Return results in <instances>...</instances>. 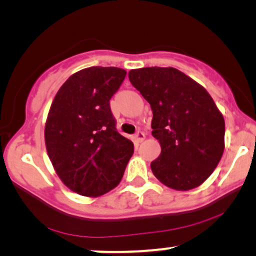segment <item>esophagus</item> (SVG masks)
Here are the masks:
<instances>
[{
    "mask_svg": "<svg viewBox=\"0 0 256 256\" xmlns=\"http://www.w3.org/2000/svg\"><path fill=\"white\" fill-rule=\"evenodd\" d=\"M135 138H136V141H138V142H142L143 140L146 138L144 132H138L135 134Z\"/></svg>",
    "mask_w": 256,
    "mask_h": 256,
    "instance_id": "esophagus-1",
    "label": "esophagus"
}]
</instances>
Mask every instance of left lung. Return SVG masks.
<instances>
[{
  "mask_svg": "<svg viewBox=\"0 0 256 256\" xmlns=\"http://www.w3.org/2000/svg\"><path fill=\"white\" fill-rule=\"evenodd\" d=\"M150 104L152 136L160 155L150 166L174 190L194 188L218 166L225 144V121L204 87L172 68H143L128 73Z\"/></svg>",
  "mask_w": 256,
  "mask_h": 256,
  "instance_id": "obj_1",
  "label": "left lung"
}]
</instances>
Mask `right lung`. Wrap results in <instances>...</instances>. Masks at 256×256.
Segmentation results:
<instances>
[{
	"mask_svg": "<svg viewBox=\"0 0 256 256\" xmlns=\"http://www.w3.org/2000/svg\"><path fill=\"white\" fill-rule=\"evenodd\" d=\"M118 68L93 66L66 80L45 124L48 155L73 192L98 197L120 183L134 144L116 130L110 100L126 78Z\"/></svg>",
	"mask_w": 256,
	"mask_h": 256,
	"instance_id": "right-lung-1",
	"label": "right lung"
}]
</instances>
